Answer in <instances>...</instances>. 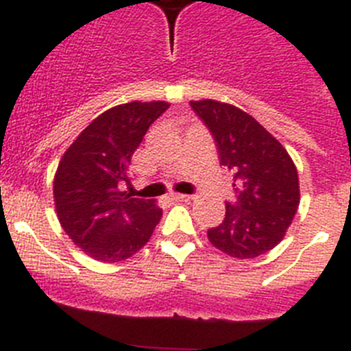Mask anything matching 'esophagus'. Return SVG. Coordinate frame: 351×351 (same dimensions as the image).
Segmentation results:
<instances>
[{"mask_svg":"<svg viewBox=\"0 0 351 351\" xmlns=\"http://www.w3.org/2000/svg\"><path fill=\"white\" fill-rule=\"evenodd\" d=\"M172 200H178V202H190V200H193V197H191V195L173 193L172 195Z\"/></svg>","mask_w":351,"mask_h":351,"instance_id":"34e87169","label":"esophagus"}]
</instances>
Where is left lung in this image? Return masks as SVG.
Instances as JSON below:
<instances>
[{"instance_id":"left-lung-1","label":"left lung","mask_w":351,"mask_h":351,"mask_svg":"<svg viewBox=\"0 0 351 351\" xmlns=\"http://www.w3.org/2000/svg\"><path fill=\"white\" fill-rule=\"evenodd\" d=\"M234 173L235 200L207 230L210 244L234 258H255L283 241L299 207V176L287 149L255 117L216 100L190 101Z\"/></svg>"}]
</instances>
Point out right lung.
Masks as SVG:
<instances>
[{"label": "right lung", "mask_w": 351, "mask_h": 351, "mask_svg": "<svg viewBox=\"0 0 351 351\" xmlns=\"http://www.w3.org/2000/svg\"><path fill=\"white\" fill-rule=\"evenodd\" d=\"M167 101L116 105L91 121L64 151L54 176V204L63 230L100 262H121L145 246L161 219L154 200L121 191L145 132Z\"/></svg>", "instance_id": "add662e5"}]
</instances>
